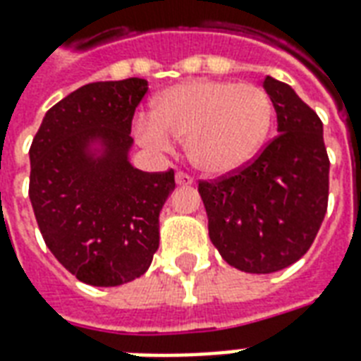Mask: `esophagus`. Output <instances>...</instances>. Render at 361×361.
I'll use <instances>...</instances> for the list:
<instances>
[{
  "label": "esophagus",
  "instance_id": "34e87169",
  "mask_svg": "<svg viewBox=\"0 0 361 361\" xmlns=\"http://www.w3.org/2000/svg\"><path fill=\"white\" fill-rule=\"evenodd\" d=\"M193 176H189L188 172H178L176 173V183L178 185H191L193 183Z\"/></svg>",
  "mask_w": 361,
  "mask_h": 361
}]
</instances>
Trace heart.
Listing matches in <instances>:
<instances>
[{
  "instance_id": "b5f03b06",
  "label": "heart",
  "mask_w": 361,
  "mask_h": 361,
  "mask_svg": "<svg viewBox=\"0 0 361 361\" xmlns=\"http://www.w3.org/2000/svg\"><path fill=\"white\" fill-rule=\"evenodd\" d=\"M274 118L271 99L255 84L189 80L162 92L153 118H141L135 133L145 145L185 141L189 160L210 176L239 170L260 151Z\"/></svg>"
}]
</instances>
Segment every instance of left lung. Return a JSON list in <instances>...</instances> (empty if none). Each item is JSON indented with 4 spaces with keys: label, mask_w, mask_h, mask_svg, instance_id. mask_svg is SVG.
<instances>
[{
    "label": "left lung",
    "mask_w": 361,
    "mask_h": 361,
    "mask_svg": "<svg viewBox=\"0 0 361 361\" xmlns=\"http://www.w3.org/2000/svg\"><path fill=\"white\" fill-rule=\"evenodd\" d=\"M264 90L276 109V137L239 170L199 181L210 241L247 274H274L300 260L329 199L322 120L289 84L266 76Z\"/></svg>",
    "instance_id": "left-lung-1"
}]
</instances>
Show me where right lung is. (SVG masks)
<instances>
[{"label":"right lung","instance_id":"right-lung-1","mask_svg":"<svg viewBox=\"0 0 361 361\" xmlns=\"http://www.w3.org/2000/svg\"><path fill=\"white\" fill-rule=\"evenodd\" d=\"M147 80L93 82L44 116L30 145V195L45 245L72 276L116 287L145 274L159 248V214L176 188L173 170L128 162L132 120ZM104 141L93 159L89 141Z\"/></svg>","mask_w":361,"mask_h":361}]
</instances>
